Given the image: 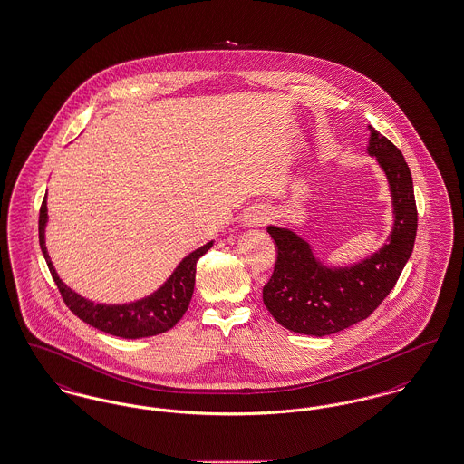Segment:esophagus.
Listing matches in <instances>:
<instances>
[{
	"mask_svg": "<svg viewBox=\"0 0 464 464\" xmlns=\"http://www.w3.org/2000/svg\"><path fill=\"white\" fill-rule=\"evenodd\" d=\"M269 219V214L265 208H254L245 216V226L248 227H259L265 226L266 222Z\"/></svg>",
	"mask_w": 464,
	"mask_h": 464,
	"instance_id": "obj_1",
	"label": "esophagus"
}]
</instances>
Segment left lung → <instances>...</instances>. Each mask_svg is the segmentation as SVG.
<instances>
[{
	"label": "left lung",
	"instance_id": "left-lung-1",
	"mask_svg": "<svg viewBox=\"0 0 464 464\" xmlns=\"http://www.w3.org/2000/svg\"><path fill=\"white\" fill-rule=\"evenodd\" d=\"M369 155L386 174L393 229L375 254L344 267L320 263L309 243L285 227L267 226L276 243V263L263 288V301L285 329L308 335H329L365 320L395 287L407 265L418 231V208L409 165L397 146L372 127Z\"/></svg>",
	"mask_w": 464,
	"mask_h": 464
}]
</instances>
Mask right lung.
I'll use <instances>...</instances> for the list:
<instances>
[{"label": "right lung", "instance_id": "add662e5", "mask_svg": "<svg viewBox=\"0 0 464 464\" xmlns=\"http://www.w3.org/2000/svg\"><path fill=\"white\" fill-rule=\"evenodd\" d=\"M46 197L40 208V246L44 252V261L52 273V278L59 288L67 308L71 309L80 320L89 324L99 331L106 332L123 339H139L151 337L163 332L170 331L182 314L188 311L189 301L195 290V276H197V263L199 257L214 245V242L205 243L203 246L186 256L170 278L153 292L151 295L139 299L129 304H95L67 287L59 278L55 267L50 261L44 245V226H46Z\"/></svg>", "mask_w": 464, "mask_h": 464}]
</instances>
